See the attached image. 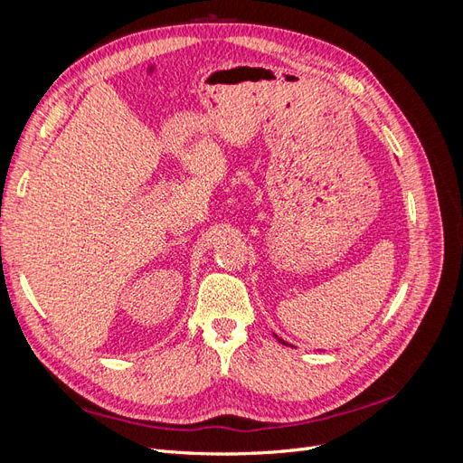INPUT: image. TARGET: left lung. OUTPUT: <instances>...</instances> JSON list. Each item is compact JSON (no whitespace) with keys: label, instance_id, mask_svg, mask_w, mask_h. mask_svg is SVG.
Returning a JSON list of instances; mask_svg holds the SVG:
<instances>
[{"label":"left lung","instance_id":"8db88e82","mask_svg":"<svg viewBox=\"0 0 463 463\" xmlns=\"http://www.w3.org/2000/svg\"><path fill=\"white\" fill-rule=\"evenodd\" d=\"M276 340H278V342H279V344H284V345H289V344H286V342H284V340H282V338H278V335H276Z\"/></svg>","mask_w":463,"mask_h":463}]
</instances>
